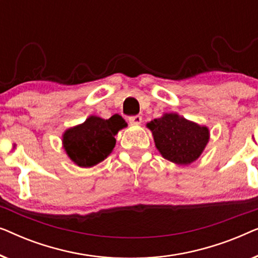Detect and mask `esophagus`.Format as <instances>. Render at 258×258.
<instances>
[{"label":"esophagus","instance_id":"obj_1","mask_svg":"<svg viewBox=\"0 0 258 258\" xmlns=\"http://www.w3.org/2000/svg\"><path fill=\"white\" fill-rule=\"evenodd\" d=\"M129 122L132 123V124H141V123H142V117H141L140 115L132 116V117H129Z\"/></svg>","mask_w":258,"mask_h":258}]
</instances>
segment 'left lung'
<instances>
[{"label":"left lung","mask_w":258,"mask_h":258,"mask_svg":"<svg viewBox=\"0 0 258 258\" xmlns=\"http://www.w3.org/2000/svg\"><path fill=\"white\" fill-rule=\"evenodd\" d=\"M147 128L153 134L155 147L162 157L178 165L195 162L210 139L208 126L189 121L177 112H165L147 123Z\"/></svg>","instance_id":"obj_1"}]
</instances>
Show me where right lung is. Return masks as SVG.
Wrapping results in <instances>:
<instances>
[{"label":"right lung","instance_id":"obj_1","mask_svg":"<svg viewBox=\"0 0 258 258\" xmlns=\"http://www.w3.org/2000/svg\"><path fill=\"white\" fill-rule=\"evenodd\" d=\"M128 125L122 116L104 119L90 115L86 121L68 128L62 135V147L67 156L81 168L101 163L114 150L118 132Z\"/></svg>","mask_w":258,"mask_h":258}]
</instances>
